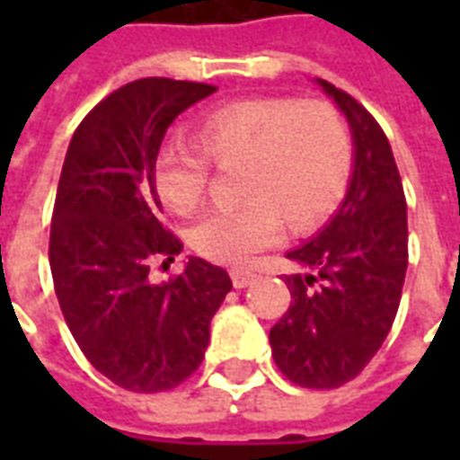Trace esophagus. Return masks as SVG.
I'll return each mask as SVG.
<instances>
[{
    "label": "esophagus",
    "instance_id": "1",
    "mask_svg": "<svg viewBox=\"0 0 460 460\" xmlns=\"http://www.w3.org/2000/svg\"><path fill=\"white\" fill-rule=\"evenodd\" d=\"M253 280H256V276L249 273V270H231V283H234V288H246Z\"/></svg>",
    "mask_w": 460,
    "mask_h": 460
}]
</instances>
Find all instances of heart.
Returning a JSON list of instances; mask_svg holds the SVG:
<instances>
[{
    "mask_svg": "<svg viewBox=\"0 0 460 460\" xmlns=\"http://www.w3.org/2000/svg\"><path fill=\"white\" fill-rule=\"evenodd\" d=\"M199 149L164 145L155 162V187L164 207L191 214L207 194L211 165L241 167L236 209L211 211L190 231L204 259L246 266L280 234L313 229L338 209L352 172V137L338 108L325 101L256 98L224 105L201 120Z\"/></svg>",
    "mask_w": 460,
    "mask_h": 460,
    "instance_id": "1",
    "label": "heart"
}]
</instances>
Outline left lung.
Returning <instances> with one entry per match:
<instances>
[{"label": "left lung", "mask_w": 460, "mask_h": 460, "mask_svg": "<svg viewBox=\"0 0 460 460\" xmlns=\"http://www.w3.org/2000/svg\"><path fill=\"white\" fill-rule=\"evenodd\" d=\"M345 113L355 170L338 214L288 259L308 273L286 276L290 305L270 328L273 359L293 385L335 389L376 355L402 300L409 261L406 199L385 130L362 103L328 81Z\"/></svg>", "instance_id": "8db88e82"}]
</instances>
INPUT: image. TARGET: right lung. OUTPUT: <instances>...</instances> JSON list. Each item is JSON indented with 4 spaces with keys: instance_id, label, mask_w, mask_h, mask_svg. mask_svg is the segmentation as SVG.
Instances as JSON below:
<instances>
[{
    "instance_id": "1",
    "label": "right lung",
    "mask_w": 460,
    "mask_h": 460,
    "mask_svg": "<svg viewBox=\"0 0 460 460\" xmlns=\"http://www.w3.org/2000/svg\"><path fill=\"white\" fill-rule=\"evenodd\" d=\"M217 85L140 78L103 98L75 128L56 191L49 263L66 325L88 362L122 389L152 394L201 365L229 273L191 256L152 283L181 241L162 224L155 162L164 132Z\"/></svg>"
}]
</instances>
